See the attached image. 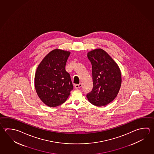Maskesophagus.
Masks as SVG:
<instances>
[{"instance_id":"obj_1","label":"esophagus","mask_w":154,"mask_h":154,"mask_svg":"<svg viewBox=\"0 0 154 154\" xmlns=\"http://www.w3.org/2000/svg\"><path fill=\"white\" fill-rule=\"evenodd\" d=\"M82 86V84L81 83H80L79 84H75V89H79V88H81Z\"/></svg>"}]
</instances>
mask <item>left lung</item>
<instances>
[{
  "mask_svg": "<svg viewBox=\"0 0 154 154\" xmlns=\"http://www.w3.org/2000/svg\"><path fill=\"white\" fill-rule=\"evenodd\" d=\"M92 65L93 88L87 95L93 105L103 106L113 101L122 84L121 71L107 53L101 48L88 53Z\"/></svg>",
  "mask_w": 154,
  "mask_h": 154,
  "instance_id": "left-lung-1",
  "label": "left lung"
}]
</instances>
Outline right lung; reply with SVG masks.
<instances>
[{"instance_id": "right-lung-1", "label": "right lung", "mask_w": 154, "mask_h": 154, "mask_svg": "<svg viewBox=\"0 0 154 154\" xmlns=\"http://www.w3.org/2000/svg\"><path fill=\"white\" fill-rule=\"evenodd\" d=\"M70 52L55 49L38 65L35 73V87L41 100L50 107L65 102L73 89L70 74L65 65Z\"/></svg>"}]
</instances>
